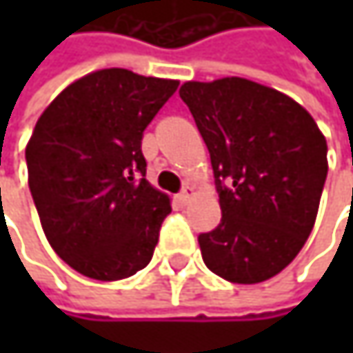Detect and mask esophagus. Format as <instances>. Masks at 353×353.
I'll return each instance as SVG.
<instances>
[{"mask_svg": "<svg viewBox=\"0 0 353 353\" xmlns=\"http://www.w3.org/2000/svg\"><path fill=\"white\" fill-rule=\"evenodd\" d=\"M194 196H196V190H194L192 185H185V188L181 190V194H179L177 198H179V202H181V204H188V202H190V200H192Z\"/></svg>", "mask_w": 353, "mask_h": 353, "instance_id": "obj_1", "label": "esophagus"}]
</instances>
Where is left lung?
<instances>
[{"label":"left lung","mask_w":353,"mask_h":353,"mask_svg":"<svg viewBox=\"0 0 353 353\" xmlns=\"http://www.w3.org/2000/svg\"><path fill=\"white\" fill-rule=\"evenodd\" d=\"M179 98L208 147L221 225L198 237L210 272L257 284L309 239L327 177V141L290 96L243 77L185 81Z\"/></svg>","instance_id":"left-lung-1"}]
</instances>
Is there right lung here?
I'll list each match as a JSON object with an SVG mask.
<instances>
[{"mask_svg": "<svg viewBox=\"0 0 353 353\" xmlns=\"http://www.w3.org/2000/svg\"><path fill=\"white\" fill-rule=\"evenodd\" d=\"M177 85L100 69L40 114L26 145L28 185L48 243L75 272L114 282L151 261L172 202L145 179L141 141Z\"/></svg>", "mask_w": 353, "mask_h": 353, "instance_id": "right-lung-1", "label": "right lung"}]
</instances>
